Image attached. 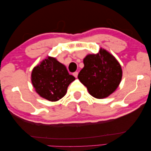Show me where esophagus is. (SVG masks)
Segmentation results:
<instances>
[{
  "label": "esophagus",
  "mask_w": 151,
  "mask_h": 151,
  "mask_svg": "<svg viewBox=\"0 0 151 151\" xmlns=\"http://www.w3.org/2000/svg\"><path fill=\"white\" fill-rule=\"evenodd\" d=\"M78 73L77 71H76V72H75V73H73V76H75V78H77V76H78Z\"/></svg>",
  "instance_id": "1"
}]
</instances>
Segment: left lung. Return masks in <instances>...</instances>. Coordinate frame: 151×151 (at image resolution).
<instances>
[{"instance_id": "obj_1", "label": "left lung", "mask_w": 151, "mask_h": 151, "mask_svg": "<svg viewBox=\"0 0 151 151\" xmlns=\"http://www.w3.org/2000/svg\"><path fill=\"white\" fill-rule=\"evenodd\" d=\"M84 64L78 78L91 96L104 99L115 91L123 73L121 65L113 55L101 49L97 54L86 56Z\"/></svg>"}]
</instances>
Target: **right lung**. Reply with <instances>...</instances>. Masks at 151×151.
<instances>
[{"label":"right lung","instance_id":"obj_1","mask_svg":"<svg viewBox=\"0 0 151 151\" xmlns=\"http://www.w3.org/2000/svg\"><path fill=\"white\" fill-rule=\"evenodd\" d=\"M31 80L37 93L53 102L65 96L69 85L75 78L69 75L65 65L49 56L33 69Z\"/></svg>","mask_w":151,"mask_h":151}]
</instances>
